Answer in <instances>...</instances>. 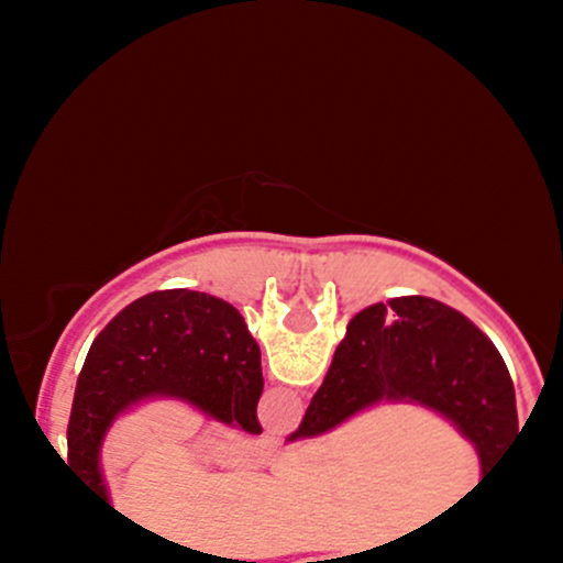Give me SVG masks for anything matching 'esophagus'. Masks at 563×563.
I'll return each instance as SVG.
<instances>
[{
  "instance_id": "esophagus-1",
  "label": "esophagus",
  "mask_w": 563,
  "mask_h": 563,
  "mask_svg": "<svg viewBox=\"0 0 563 563\" xmlns=\"http://www.w3.org/2000/svg\"><path fill=\"white\" fill-rule=\"evenodd\" d=\"M267 448H269V444H267V442H264V450H267Z\"/></svg>"
}]
</instances>
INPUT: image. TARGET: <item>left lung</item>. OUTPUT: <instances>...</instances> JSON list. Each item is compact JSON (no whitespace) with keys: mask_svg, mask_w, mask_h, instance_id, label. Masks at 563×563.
<instances>
[{"mask_svg":"<svg viewBox=\"0 0 563 563\" xmlns=\"http://www.w3.org/2000/svg\"><path fill=\"white\" fill-rule=\"evenodd\" d=\"M262 352L235 307L200 290H156L121 309L89 346L68 421V463L111 506L102 439L147 399H179L211 421L262 434Z\"/></svg>","mask_w":563,"mask_h":563,"instance_id":"1","label":"left lung"}]
</instances>
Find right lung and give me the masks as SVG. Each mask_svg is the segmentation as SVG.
Instances as JSON below:
<instances>
[{
	"label": "right lung",
	"mask_w": 563,
	"mask_h": 563,
	"mask_svg": "<svg viewBox=\"0 0 563 563\" xmlns=\"http://www.w3.org/2000/svg\"><path fill=\"white\" fill-rule=\"evenodd\" d=\"M380 402L429 407L474 444L487 479L519 439L514 380L493 341L429 296L354 314L328 376L288 442L320 437Z\"/></svg>",
	"instance_id": "1"
}]
</instances>
